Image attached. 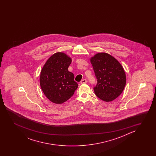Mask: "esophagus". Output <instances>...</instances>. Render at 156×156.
<instances>
[{"label":"esophagus","mask_w":156,"mask_h":156,"mask_svg":"<svg viewBox=\"0 0 156 156\" xmlns=\"http://www.w3.org/2000/svg\"><path fill=\"white\" fill-rule=\"evenodd\" d=\"M87 83V80L86 79H83L81 81V82L80 83H81V84H83V83Z\"/></svg>","instance_id":"1"}]
</instances>
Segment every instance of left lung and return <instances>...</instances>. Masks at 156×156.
Returning <instances> with one entry per match:
<instances>
[{
  "label": "left lung",
  "mask_w": 156,
  "mask_h": 156,
  "mask_svg": "<svg viewBox=\"0 0 156 156\" xmlns=\"http://www.w3.org/2000/svg\"><path fill=\"white\" fill-rule=\"evenodd\" d=\"M97 79L94 93L106 102L115 99L123 92L126 75L121 64L114 57L105 52L98 53L90 58Z\"/></svg>",
  "instance_id": "1"
}]
</instances>
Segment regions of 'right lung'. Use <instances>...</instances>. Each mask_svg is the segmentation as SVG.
<instances>
[{
  "mask_svg": "<svg viewBox=\"0 0 156 156\" xmlns=\"http://www.w3.org/2000/svg\"><path fill=\"white\" fill-rule=\"evenodd\" d=\"M71 58L63 52L52 55L44 65L40 74L41 89L47 99L62 104L73 96L78 87L74 75L69 71Z\"/></svg>",
  "mask_w": 156,
  "mask_h": 156,
  "instance_id": "1",
  "label": "right lung"
}]
</instances>
